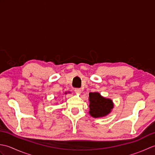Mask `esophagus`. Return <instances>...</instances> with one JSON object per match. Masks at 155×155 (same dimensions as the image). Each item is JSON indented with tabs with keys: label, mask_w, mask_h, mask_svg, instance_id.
<instances>
[{
	"label": "esophagus",
	"mask_w": 155,
	"mask_h": 155,
	"mask_svg": "<svg viewBox=\"0 0 155 155\" xmlns=\"http://www.w3.org/2000/svg\"><path fill=\"white\" fill-rule=\"evenodd\" d=\"M74 92L77 94H80L81 93V88H74Z\"/></svg>",
	"instance_id": "34e87169"
}]
</instances>
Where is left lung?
Returning a JSON list of instances; mask_svg holds the SVG:
<instances>
[{
  "mask_svg": "<svg viewBox=\"0 0 155 155\" xmlns=\"http://www.w3.org/2000/svg\"><path fill=\"white\" fill-rule=\"evenodd\" d=\"M89 113L94 118H101L109 114L114 108V103L110 98H105L98 93H89Z\"/></svg>",
  "mask_w": 155,
  "mask_h": 155,
  "instance_id": "1",
  "label": "left lung"
}]
</instances>
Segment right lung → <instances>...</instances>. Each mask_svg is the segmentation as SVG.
<instances>
[{
  "mask_svg": "<svg viewBox=\"0 0 155 155\" xmlns=\"http://www.w3.org/2000/svg\"><path fill=\"white\" fill-rule=\"evenodd\" d=\"M65 94H67V93H65Z\"/></svg>",
  "mask_w": 155,
  "mask_h": 155,
  "instance_id": "add662e5",
  "label": "right lung"
}]
</instances>
